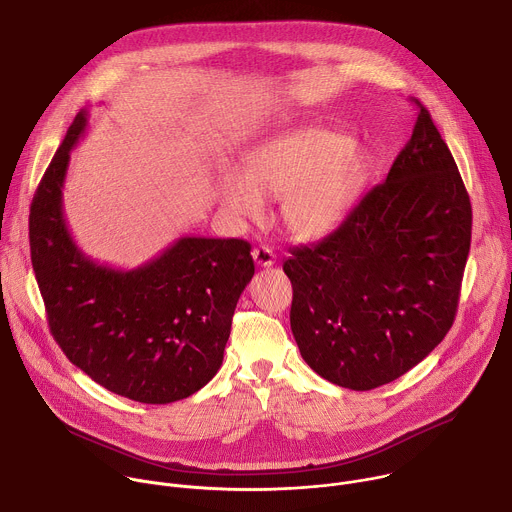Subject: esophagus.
Returning a JSON list of instances; mask_svg holds the SVG:
<instances>
[{"mask_svg": "<svg viewBox=\"0 0 512 512\" xmlns=\"http://www.w3.org/2000/svg\"><path fill=\"white\" fill-rule=\"evenodd\" d=\"M251 255H253L255 263H257V265H261V267H271V265L275 263V253H273V249H271V247H267V245H259V247H255Z\"/></svg>", "mask_w": 512, "mask_h": 512, "instance_id": "1", "label": "esophagus"}]
</instances>
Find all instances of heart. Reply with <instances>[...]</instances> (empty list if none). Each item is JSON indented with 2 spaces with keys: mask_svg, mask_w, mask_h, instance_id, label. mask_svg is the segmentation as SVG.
<instances>
[{
  "mask_svg": "<svg viewBox=\"0 0 512 512\" xmlns=\"http://www.w3.org/2000/svg\"><path fill=\"white\" fill-rule=\"evenodd\" d=\"M362 184L360 158L350 139L326 129H302L255 148L245 166L218 180V200L245 218H261L265 200H285L283 218L298 237L334 229Z\"/></svg>",
  "mask_w": 512,
  "mask_h": 512,
  "instance_id": "obj_1",
  "label": "heart"
}]
</instances>
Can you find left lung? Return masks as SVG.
Wrapping results in <instances>:
<instances>
[{
  "label": "left lung",
  "mask_w": 512,
  "mask_h": 512,
  "mask_svg": "<svg viewBox=\"0 0 512 512\" xmlns=\"http://www.w3.org/2000/svg\"><path fill=\"white\" fill-rule=\"evenodd\" d=\"M387 180L314 245L289 249V324L310 369L369 391L419 364L454 324L472 237V206L429 111Z\"/></svg>",
  "instance_id": "left-lung-1"
}]
</instances>
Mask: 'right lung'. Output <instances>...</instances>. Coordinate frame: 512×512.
<instances>
[{"label":"right lung","mask_w":512,"mask_h":512,"mask_svg":"<svg viewBox=\"0 0 512 512\" xmlns=\"http://www.w3.org/2000/svg\"><path fill=\"white\" fill-rule=\"evenodd\" d=\"M81 109L30 206V253L48 326L66 358L107 391L166 405L221 369L231 322L255 273L243 239L182 237L137 269L95 263L62 214L70 150L87 129Z\"/></svg>","instance_id":"1"}]
</instances>
